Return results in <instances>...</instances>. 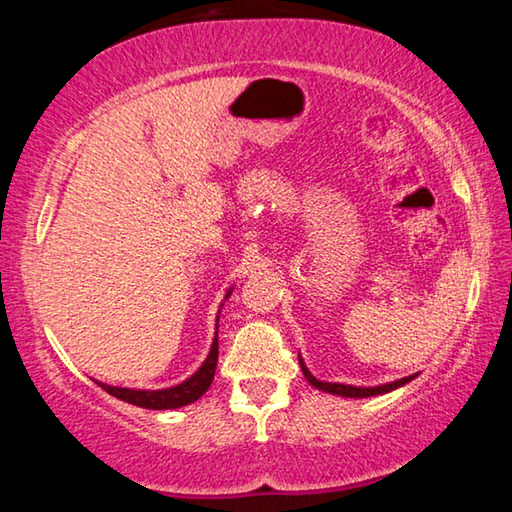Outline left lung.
<instances>
[{
  "label": "left lung",
  "mask_w": 512,
  "mask_h": 512,
  "mask_svg": "<svg viewBox=\"0 0 512 512\" xmlns=\"http://www.w3.org/2000/svg\"><path fill=\"white\" fill-rule=\"evenodd\" d=\"M298 361H300V370L305 379L309 381L311 386L318 388V391L323 393H332V395H339V397H354V400H361V397H372V395H384V393H391L395 388H400L404 384H409L418 375H409V377H402V379H395V381H388V384H379V386H352V384H339V381H320L314 375H311L305 359L298 354Z\"/></svg>",
  "instance_id": "left-lung-1"
}]
</instances>
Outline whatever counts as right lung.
<instances>
[{
    "label": "right lung",
    "instance_id": "add662e5",
    "mask_svg": "<svg viewBox=\"0 0 512 512\" xmlns=\"http://www.w3.org/2000/svg\"><path fill=\"white\" fill-rule=\"evenodd\" d=\"M232 289L225 291V298L228 300L232 296ZM223 302L219 305V311H216V325L214 329H219V314H221ZM219 332H214V339L210 345V352H207L205 361L201 363L194 375H189L185 381H180L176 386L169 388H158V391H144V388H121V386H110L103 384V381H97V384L103 388V391L110 393L117 400H124L128 404L142 406V409H151V411H167V409H180V406H187L196 402L198 397H203L207 388H210L212 379H214V370H216V359H219Z\"/></svg>",
    "mask_w": 512,
    "mask_h": 512
}]
</instances>
